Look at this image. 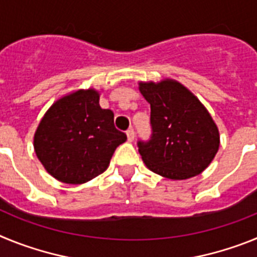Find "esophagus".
Here are the masks:
<instances>
[{"mask_svg": "<svg viewBox=\"0 0 257 257\" xmlns=\"http://www.w3.org/2000/svg\"><path fill=\"white\" fill-rule=\"evenodd\" d=\"M126 135L127 140H128V142H133V140L135 139V131H134V128H128V130L126 131Z\"/></svg>", "mask_w": 257, "mask_h": 257, "instance_id": "1", "label": "esophagus"}]
</instances>
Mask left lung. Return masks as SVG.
I'll list each match as a JSON object with an SVG mask.
<instances>
[{
  "mask_svg": "<svg viewBox=\"0 0 257 257\" xmlns=\"http://www.w3.org/2000/svg\"><path fill=\"white\" fill-rule=\"evenodd\" d=\"M139 88L151 104V139L138 142L147 167L172 180L201 174L220 145L219 130L207 109L172 79L140 82Z\"/></svg>",
  "mask_w": 257,
  "mask_h": 257,
  "instance_id": "1",
  "label": "left lung"
}]
</instances>
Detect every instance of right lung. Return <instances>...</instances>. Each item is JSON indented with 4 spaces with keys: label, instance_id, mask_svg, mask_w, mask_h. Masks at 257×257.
Returning <instances> with one entry per match:
<instances>
[{
    "label": "right lung",
    "instance_id": "right-lung-1",
    "mask_svg": "<svg viewBox=\"0 0 257 257\" xmlns=\"http://www.w3.org/2000/svg\"><path fill=\"white\" fill-rule=\"evenodd\" d=\"M127 136L114 127V114L101 109L97 91L79 90L61 97L41 119L35 151L46 171L61 183L82 184L106 170Z\"/></svg>",
    "mask_w": 257,
    "mask_h": 257
}]
</instances>
